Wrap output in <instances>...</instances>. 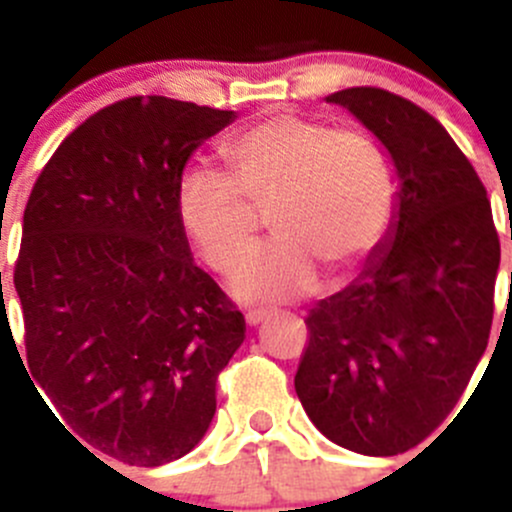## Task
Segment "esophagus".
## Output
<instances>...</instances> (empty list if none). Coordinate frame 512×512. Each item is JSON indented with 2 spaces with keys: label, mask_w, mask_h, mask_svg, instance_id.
Wrapping results in <instances>:
<instances>
[{
  "label": "esophagus",
  "mask_w": 512,
  "mask_h": 512,
  "mask_svg": "<svg viewBox=\"0 0 512 512\" xmlns=\"http://www.w3.org/2000/svg\"><path fill=\"white\" fill-rule=\"evenodd\" d=\"M264 320H269V312L266 310H248V315H246L248 325H261Z\"/></svg>",
  "instance_id": "34e87169"
}]
</instances>
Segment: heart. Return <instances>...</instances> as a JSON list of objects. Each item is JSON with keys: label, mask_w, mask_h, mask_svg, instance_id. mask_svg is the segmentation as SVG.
Here are the masks:
<instances>
[{"label": "heart", "mask_w": 512, "mask_h": 512, "mask_svg": "<svg viewBox=\"0 0 512 512\" xmlns=\"http://www.w3.org/2000/svg\"><path fill=\"white\" fill-rule=\"evenodd\" d=\"M228 174L192 166L176 182V217L217 274L242 269L270 212L278 243L235 279L243 300L310 292L318 269L348 279L387 241L400 202L395 161L374 135L274 112L220 146Z\"/></svg>", "instance_id": "1"}]
</instances>
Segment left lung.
Wrapping results in <instances>:
<instances>
[{"instance_id":"1","label":"left lung","mask_w":512,"mask_h":512,"mask_svg":"<svg viewBox=\"0 0 512 512\" xmlns=\"http://www.w3.org/2000/svg\"><path fill=\"white\" fill-rule=\"evenodd\" d=\"M328 102L390 151L400 207L364 274L307 315L295 390L333 443L395 456L446 420L485 354L500 238L485 184L436 117L379 87Z\"/></svg>"}]
</instances>
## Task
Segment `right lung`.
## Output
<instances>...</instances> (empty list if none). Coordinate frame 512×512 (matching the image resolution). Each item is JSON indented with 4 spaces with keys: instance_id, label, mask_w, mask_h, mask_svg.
<instances>
[{
    "instance_id": "right-lung-1",
    "label": "right lung",
    "mask_w": 512,
    "mask_h": 512,
    "mask_svg": "<svg viewBox=\"0 0 512 512\" xmlns=\"http://www.w3.org/2000/svg\"><path fill=\"white\" fill-rule=\"evenodd\" d=\"M233 117L120 99L63 140L27 200L15 264L22 366L69 436L130 467L197 446L217 377L246 338L243 312L194 264L174 202L187 158Z\"/></svg>"
}]
</instances>
